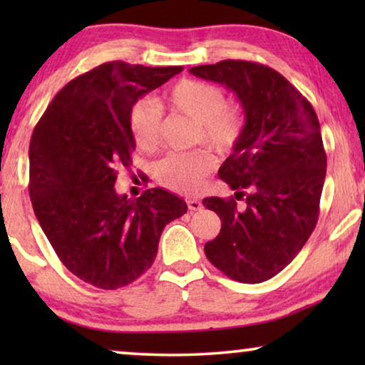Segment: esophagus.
<instances>
[{
	"mask_svg": "<svg viewBox=\"0 0 365 365\" xmlns=\"http://www.w3.org/2000/svg\"><path fill=\"white\" fill-rule=\"evenodd\" d=\"M187 207H189V211H201L202 209V202L199 201V199H187Z\"/></svg>",
	"mask_w": 365,
	"mask_h": 365,
	"instance_id": "obj_1",
	"label": "esophagus"
}]
</instances>
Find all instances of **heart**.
<instances>
[{"label":"heart","instance_id":"b5f03b06","mask_svg":"<svg viewBox=\"0 0 365 365\" xmlns=\"http://www.w3.org/2000/svg\"><path fill=\"white\" fill-rule=\"evenodd\" d=\"M168 109L182 114L196 123L192 143H204L217 153H229L242 136L246 113L241 103L226 101V94L217 84L182 79L166 94ZM129 126L139 151L151 154L161 144L163 119L151 101L134 104ZM214 159L204 149L173 153L158 163L156 179L169 191L192 194L204 186L212 173Z\"/></svg>","mask_w":365,"mask_h":365}]
</instances>
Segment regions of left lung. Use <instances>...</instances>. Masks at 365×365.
Instances as JSON below:
<instances>
[{"instance_id":"1","label":"left lung","mask_w":365,"mask_h":365,"mask_svg":"<svg viewBox=\"0 0 365 365\" xmlns=\"http://www.w3.org/2000/svg\"><path fill=\"white\" fill-rule=\"evenodd\" d=\"M189 73L224 84L246 113L242 136L219 169L236 192L202 201L222 222L204 252L234 281L264 282L297 256L317 224L327 166L317 114L281 73L264 64L224 59Z\"/></svg>"}]
</instances>
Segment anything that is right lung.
<instances>
[{"label": "right lung", "instance_id": "right-lung-1", "mask_svg": "<svg viewBox=\"0 0 365 365\" xmlns=\"http://www.w3.org/2000/svg\"><path fill=\"white\" fill-rule=\"evenodd\" d=\"M181 71L99 64L71 79L34 126L28 186L34 214L59 261L94 287L136 281L153 266L166 224L187 211L184 199L161 187L136 199L114 189L136 148L134 103Z\"/></svg>", "mask_w": 365, "mask_h": 365}]
</instances>
